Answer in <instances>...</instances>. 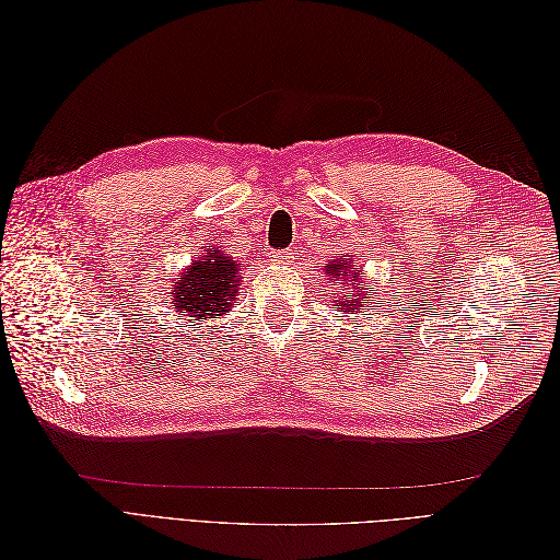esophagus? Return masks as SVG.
I'll list each match as a JSON object with an SVG mask.
<instances>
[{"label":"esophagus","instance_id":"1","mask_svg":"<svg viewBox=\"0 0 560 560\" xmlns=\"http://www.w3.org/2000/svg\"><path fill=\"white\" fill-rule=\"evenodd\" d=\"M292 259H294V249L273 252V261H276V264H290Z\"/></svg>","mask_w":560,"mask_h":560}]
</instances>
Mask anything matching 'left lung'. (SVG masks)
I'll list each match as a JSON object with an SVG mask.
<instances>
[{
	"label": "left lung",
	"instance_id": "8db88e82",
	"mask_svg": "<svg viewBox=\"0 0 560 560\" xmlns=\"http://www.w3.org/2000/svg\"><path fill=\"white\" fill-rule=\"evenodd\" d=\"M327 273L331 278H341L346 284V290H350L352 294H348L343 301H341V313H348L350 315H358V313H366V311H374V287H371L362 270H350V264L348 261H338V259H331L327 266H325Z\"/></svg>",
	"mask_w": 560,
	"mask_h": 560
}]
</instances>
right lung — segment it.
I'll return each instance as SVG.
<instances>
[{"instance_id":"add662e5","label":"right lung","mask_w":560,"mask_h":560,"mask_svg":"<svg viewBox=\"0 0 560 560\" xmlns=\"http://www.w3.org/2000/svg\"><path fill=\"white\" fill-rule=\"evenodd\" d=\"M238 264L224 257L222 249H202V257L179 273L171 287V303L177 315L196 317L198 322L224 315L235 306L241 290Z\"/></svg>"}]
</instances>
